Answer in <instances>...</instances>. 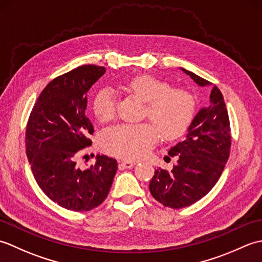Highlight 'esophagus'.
Wrapping results in <instances>:
<instances>
[{"instance_id": "esophagus-1", "label": "esophagus", "mask_w": 262, "mask_h": 262, "mask_svg": "<svg viewBox=\"0 0 262 262\" xmlns=\"http://www.w3.org/2000/svg\"><path fill=\"white\" fill-rule=\"evenodd\" d=\"M136 163L133 162V161H121L120 165L122 166L124 169H132L133 166H134Z\"/></svg>"}]
</instances>
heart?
Wrapping results in <instances>:
<instances>
[{
	"mask_svg": "<svg viewBox=\"0 0 262 262\" xmlns=\"http://www.w3.org/2000/svg\"><path fill=\"white\" fill-rule=\"evenodd\" d=\"M146 103L145 118L152 122L140 125H117L108 128L102 135L105 151L125 160L142 159L160 140L161 133L165 138H174L187 129L194 114V101L189 92L171 89L169 83L152 75L132 77L125 84ZM93 111L101 122L116 117V94L109 88L101 89L94 97Z\"/></svg>",
	"mask_w": 262,
	"mask_h": 262,
	"instance_id": "1",
	"label": "heart"
}]
</instances>
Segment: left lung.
I'll return each mask as SVG.
<instances>
[{
  "label": "left lung",
  "instance_id": "obj_1",
  "mask_svg": "<svg viewBox=\"0 0 262 262\" xmlns=\"http://www.w3.org/2000/svg\"><path fill=\"white\" fill-rule=\"evenodd\" d=\"M185 72L199 86L210 82L190 71ZM187 136L171 147L170 157H177L171 171L158 169L149 181V191L159 203L170 208H183L198 202L219 181L230 157V119L223 94L213 86L209 104L200 109L189 125Z\"/></svg>",
  "mask_w": 262,
  "mask_h": 262
}]
</instances>
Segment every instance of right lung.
Returning <instances> with one entry per match:
<instances>
[{"label":"right lung","mask_w":262,"mask_h":262,"mask_svg":"<svg viewBox=\"0 0 262 262\" xmlns=\"http://www.w3.org/2000/svg\"><path fill=\"white\" fill-rule=\"evenodd\" d=\"M105 68L83 65L49 82L33 105L26 130V153L33 177L60 207L86 211L107 198L117 161L98 155L86 170L76 164L91 145L93 126L86 116V94Z\"/></svg>","instance_id":"right-lung-1"}]
</instances>
